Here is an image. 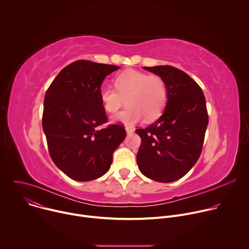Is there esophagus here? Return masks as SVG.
Here are the masks:
<instances>
[{"label": "esophagus", "mask_w": 249, "mask_h": 249, "mask_svg": "<svg viewBox=\"0 0 249 249\" xmlns=\"http://www.w3.org/2000/svg\"><path fill=\"white\" fill-rule=\"evenodd\" d=\"M126 132H127V134H132L133 132H134V129H133V127H130V126H126Z\"/></svg>", "instance_id": "obj_1"}]
</instances>
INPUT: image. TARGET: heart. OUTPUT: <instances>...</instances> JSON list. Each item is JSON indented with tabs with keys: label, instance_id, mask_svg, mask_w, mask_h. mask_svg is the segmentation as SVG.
<instances>
[{
	"label": "heart",
	"instance_id": "1",
	"mask_svg": "<svg viewBox=\"0 0 249 249\" xmlns=\"http://www.w3.org/2000/svg\"><path fill=\"white\" fill-rule=\"evenodd\" d=\"M115 89L103 86L99 97L103 108L117 112L125 102L127 107L114 115L112 120L125 125H134L145 117L146 121L159 118L167 102V87L164 80L158 75H149L137 70H127L114 80Z\"/></svg>",
	"mask_w": 249,
	"mask_h": 249
}]
</instances>
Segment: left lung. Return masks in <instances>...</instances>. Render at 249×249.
I'll list each match as a JSON object with an SVG mask.
<instances>
[{
    "label": "left lung",
    "mask_w": 249,
    "mask_h": 249,
    "mask_svg": "<svg viewBox=\"0 0 249 249\" xmlns=\"http://www.w3.org/2000/svg\"><path fill=\"white\" fill-rule=\"evenodd\" d=\"M161 77L167 87V103L153 124L137 129L141 146L137 163L141 172L159 182L184 176L198 160L209 122L205 95L199 85L172 66L144 67Z\"/></svg>",
    "instance_id": "left-lung-1"
}]
</instances>
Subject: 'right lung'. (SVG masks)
<instances>
[{
	"mask_svg": "<svg viewBox=\"0 0 249 249\" xmlns=\"http://www.w3.org/2000/svg\"><path fill=\"white\" fill-rule=\"evenodd\" d=\"M118 66L79 60L66 66L44 97L42 127L53 162L70 178L89 181L107 172L114 151L126 137L109 124L99 97L106 76Z\"/></svg>",
	"mask_w": 249,
	"mask_h": 249,
	"instance_id": "obj_1",
	"label": "right lung"
}]
</instances>
